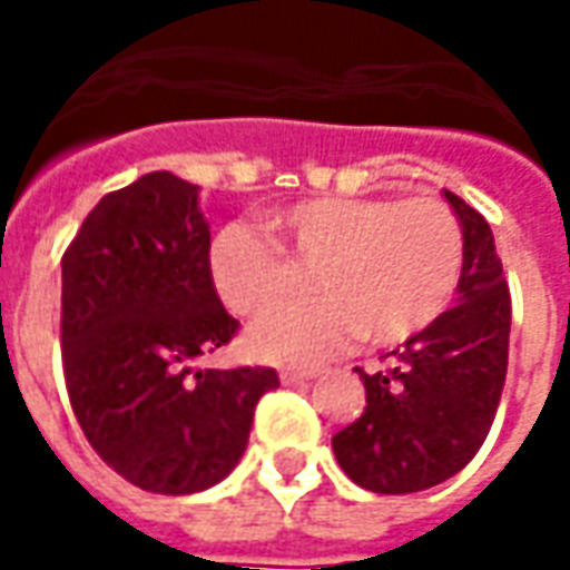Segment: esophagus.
<instances>
[{
	"label": "esophagus",
	"instance_id": "1",
	"mask_svg": "<svg viewBox=\"0 0 570 570\" xmlns=\"http://www.w3.org/2000/svg\"><path fill=\"white\" fill-rule=\"evenodd\" d=\"M321 370H314V366H308V370H281V382L284 384H298V382H308V379H314Z\"/></svg>",
	"mask_w": 570,
	"mask_h": 570
}]
</instances>
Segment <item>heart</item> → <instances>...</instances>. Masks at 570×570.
I'll return each instance as SVG.
<instances>
[{
    "mask_svg": "<svg viewBox=\"0 0 570 570\" xmlns=\"http://www.w3.org/2000/svg\"><path fill=\"white\" fill-rule=\"evenodd\" d=\"M268 228L274 244L225 225L207 274L225 308L253 317L289 293V265H314L308 286L321 296L268 311L249 330V351L277 363L333 357L360 335L403 345L449 311L464 274V228L440 198H311L274 213Z\"/></svg>",
    "mask_w": 570,
    "mask_h": 570,
    "instance_id": "obj_1",
    "label": "heart"
}]
</instances>
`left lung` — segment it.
Segmentation results:
<instances>
[{
    "label": "left lung",
    "instance_id": "obj_1",
    "mask_svg": "<svg viewBox=\"0 0 570 570\" xmlns=\"http://www.w3.org/2000/svg\"><path fill=\"white\" fill-rule=\"evenodd\" d=\"M464 228L458 302L430 330L360 372L366 406L333 436L347 476L375 494H412L464 470L489 436L510 357V286L485 216L445 191Z\"/></svg>",
    "mask_w": 570,
    "mask_h": 570
}]
</instances>
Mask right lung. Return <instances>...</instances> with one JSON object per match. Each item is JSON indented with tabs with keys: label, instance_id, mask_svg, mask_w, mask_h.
Here are the masks:
<instances>
[{
	"label": "right lung",
	"instance_id": "right-lung-1",
	"mask_svg": "<svg viewBox=\"0 0 570 570\" xmlns=\"http://www.w3.org/2000/svg\"><path fill=\"white\" fill-rule=\"evenodd\" d=\"M198 186L167 170L109 191L63 253L60 347L72 412L130 485L195 494L247 449L268 366L191 370L235 338L207 274Z\"/></svg>",
	"mask_w": 570,
	"mask_h": 570
}]
</instances>
